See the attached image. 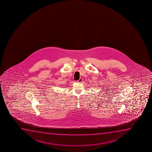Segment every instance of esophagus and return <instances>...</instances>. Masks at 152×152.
I'll list each match as a JSON object with an SVG mask.
<instances>
[{"mask_svg": "<svg viewBox=\"0 0 152 152\" xmlns=\"http://www.w3.org/2000/svg\"><path fill=\"white\" fill-rule=\"evenodd\" d=\"M82 81H83V79L82 78H80L77 81V82H79V83H81V82H82Z\"/></svg>", "mask_w": 152, "mask_h": 152, "instance_id": "esophagus-1", "label": "esophagus"}]
</instances>
